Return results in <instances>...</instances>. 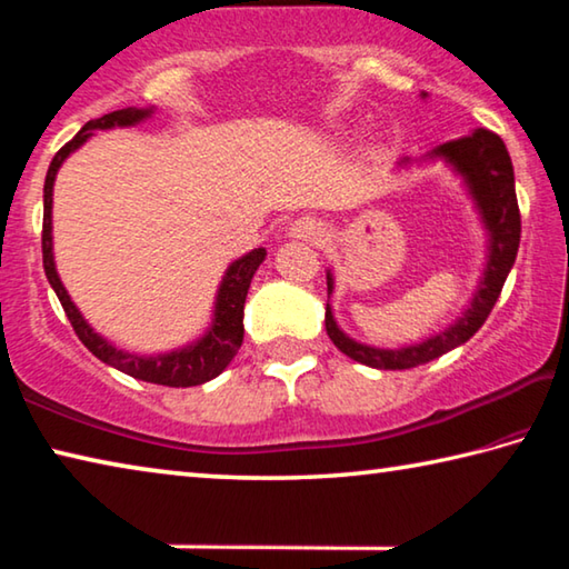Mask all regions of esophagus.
Instances as JSON below:
<instances>
[{"label": "esophagus", "mask_w": 569, "mask_h": 569, "mask_svg": "<svg viewBox=\"0 0 569 569\" xmlns=\"http://www.w3.org/2000/svg\"><path fill=\"white\" fill-rule=\"evenodd\" d=\"M323 233L321 223L316 218H298L291 223V228H288V236H291L293 240H316Z\"/></svg>", "instance_id": "obj_1"}]
</instances>
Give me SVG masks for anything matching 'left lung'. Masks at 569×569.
<instances>
[{
    "mask_svg": "<svg viewBox=\"0 0 569 569\" xmlns=\"http://www.w3.org/2000/svg\"><path fill=\"white\" fill-rule=\"evenodd\" d=\"M427 98L429 94L421 92V100ZM429 162H445V166L461 180V188H465L467 198L471 200V206H475L481 230H485L487 236L485 268H481L475 293H471L465 311H461L447 329L431 333L417 343L397 346V349H383V346L356 341L353 336L341 329L331 306L336 278L329 268V271H326V286H329V301H326V333H329V339L341 353L363 366H371V369H411V366L439 359L441 353L467 343L471 336L481 329V323L487 321V316L495 308L499 293H502V286L517 258L522 223H519L512 160H509V152L502 138L485 128H477L465 134V138L437 146L421 158H401L397 162V170H411L413 166H429Z\"/></svg>",
    "mask_w": 569,
    "mask_h": 569,
    "instance_id": "left-lung-1",
    "label": "left lung"
}]
</instances>
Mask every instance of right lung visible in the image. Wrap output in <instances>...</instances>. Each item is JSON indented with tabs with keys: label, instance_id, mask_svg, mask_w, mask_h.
<instances>
[{
	"label": "right lung",
	"instance_id": "1",
	"mask_svg": "<svg viewBox=\"0 0 569 569\" xmlns=\"http://www.w3.org/2000/svg\"><path fill=\"white\" fill-rule=\"evenodd\" d=\"M156 114V104L148 108H124L114 110L110 114H102L98 120H90L84 128L67 142V146L57 152L50 162L44 178V223H42V261H44V276L50 281L52 291L60 298L67 319H70L74 333L80 336V341L98 356L102 363L112 366L122 373H128L132 379L160 383V387H200L210 379H216L218 373L226 371V366L233 361L240 343H243V308L250 281L258 271V266L266 261V248H253L246 256L236 258L233 263L226 268L223 278H220L213 311H210V323L206 331L196 336V339L178 346V349L160 351V353H138L114 346L112 341L104 339L84 319L80 308L67 293L60 273H57L54 263V238H52V196H54V180L57 172L64 166V160L72 152L80 150L98 130H114V128H134V124L150 120Z\"/></svg>",
	"mask_w": 569,
	"mask_h": 569
}]
</instances>
